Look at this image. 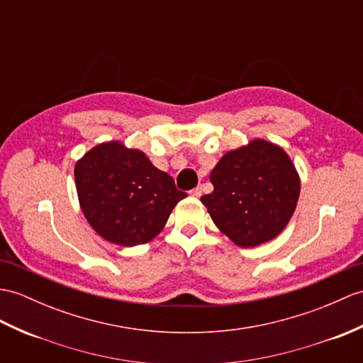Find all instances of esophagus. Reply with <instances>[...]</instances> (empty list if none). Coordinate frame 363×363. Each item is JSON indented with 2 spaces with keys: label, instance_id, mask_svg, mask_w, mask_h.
Listing matches in <instances>:
<instances>
[{
  "label": "esophagus",
  "instance_id": "obj_1",
  "mask_svg": "<svg viewBox=\"0 0 363 363\" xmlns=\"http://www.w3.org/2000/svg\"><path fill=\"white\" fill-rule=\"evenodd\" d=\"M190 195L195 196V198H199V196L202 195V187H201V185H198V187L193 189V190L190 191Z\"/></svg>",
  "mask_w": 363,
  "mask_h": 363
}]
</instances>
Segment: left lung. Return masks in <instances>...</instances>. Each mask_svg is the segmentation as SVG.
<instances>
[{
  "instance_id": "obj_1",
  "label": "left lung",
  "mask_w": 363,
  "mask_h": 363,
  "mask_svg": "<svg viewBox=\"0 0 363 363\" xmlns=\"http://www.w3.org/2000/svg\"><path fill=\"white\" fill-rule=\"evenodd\" d=\"M213 191L201 196L213 223L241 247L275 238L296 210L300 178L286 151L255 139L225 153L210 173Z\"/></svg>"
}]
</instances>
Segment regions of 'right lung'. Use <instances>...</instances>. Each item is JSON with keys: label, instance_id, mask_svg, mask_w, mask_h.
Wrapping results in <instances>:
<instances>
[{"label": "right lung", "instance_id": "obj_1", "mask_svg": "<svg viewBox=\"0 0 363 363\" xmlns=\"http://www.w3.org/2000/svg\"><path fill=\"white\" fill-rule=\"evenodd\" d=\"M82 212L100 237L119 246H138L164 229L172 210L187 193L139 150L106 142L75 164Z\"/></svg>", "mask_w": 363, "mask_h": 363}]
</instances>
